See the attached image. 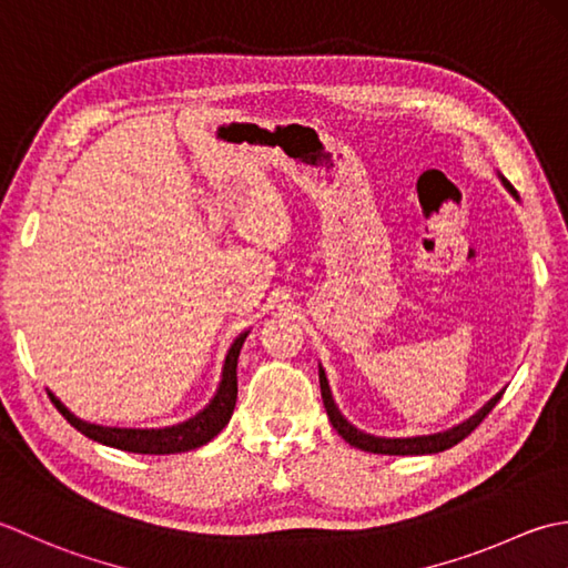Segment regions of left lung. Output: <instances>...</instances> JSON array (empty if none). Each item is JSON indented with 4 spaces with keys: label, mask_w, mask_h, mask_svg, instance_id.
Segmentation results:
<instances>
[{
    "label": "left lung",
    "mask_w": 568,
    "mask_h": 568,
    "mask_svg": "<svg viewBox=\"0 0 568 568\" xmlns=\"http://www.w3.org/2000/svg\"><path fill=\"white\" fill-rule=\"evenodd\" d=\"M497 179H500V183L505 186V191L513 195L515 201H519L517 191L513 189V183L507 181L505 176H500L497 173ZM318 382H321V397H323V407H326L328 412V419L333 424V429L338 432L345 442H348L351 446L355 448H363L367 450V454H385V456H426V454H442V450L456 446L458 442H463L476 426L485 419L493 412V407L497 402H500L503 392H497V395L485 402L483 407L468 416L466 422H460L456 426H450V429L446 432H436V434H422V436H375V434H367L363 429H357L355 424H351L348 419H345L343 412L338 409V404H335L333 399V392H331V385H328V377H326V369H323L318 365Z\"/></svg>",
    "instance_id": "left-lung-1"
}]
</instances>
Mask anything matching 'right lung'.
Returning <instances> with one entry per match:
<instances>
[{"label":"right lung","mask_w":568,"mask_h":568,"mask_svg":"<svg viewBox=\"0 0 568 568\" xmlns=\"http://www.w3.org/2000/svg\"><path fill=\"white\" fill-rule=\"evenodd\" d=\"M250 335V331H242L237 338L230 345L223 363V375H220L217 389L213 399L205 404V407L191 416V419L173 424V426H161V429H124V426H102L95 422H85L75 416L65 404L58 399L49 389L51 402L58 407L71 426L80 434L98 444H105L120 450H130V454H149V456H166V454H183V450H193L205 446L211 438H215L220 432L225 429V424L233 416L235 402H237V357L242 351V343Z\"/></svg>","instance_id":"1"}]
</instances>
